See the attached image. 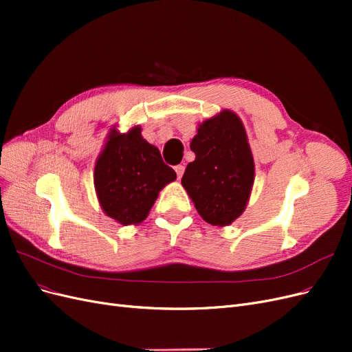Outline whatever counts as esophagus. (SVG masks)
I'll use <instances>...</instances> for the list:
<instances>
[{"label":"esophagus","mask_w":352,"mask_h":352,"mask_svg":"<svg viewBox=\"0 0 352 352\" xmlns=\"http://www.w3.org/2000/svg\"><path fill=\"white\" fill-rule=\"evenodd\" d=\"M175 170H176V175H177V177L180 179V177L184 176V172H185V166L179 164V166H176V167H175Z\"/></svg>","instance_id":"1"}]
</instances>
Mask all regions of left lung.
Listing matches in <instances>:
<instances>
[{
    "label": "left lung",
    "mask_w": 352,
    "mask_h": 352,
    "mask_svg": "<svg viewBox=\"0 0 352 352\" xmlns=\"http://www.w3.org/2000/svg\"><path fill=\"white\" fill-rule=\"evenodd\" d=\"M195 160L182 185L199 216L212 226H228L247 207L254 184V158L239 117L223 110L202 122L190 142Z\"/></svg>",
    "instance_id": "left-lung-1"
}]
</instances>
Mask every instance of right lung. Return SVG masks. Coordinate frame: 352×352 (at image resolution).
<instances>
[{
	"mask_svg": "<svg viewBox=\"0 0 352 352\" xmlns=\"http://www.w3.org/2000/svg\"><path fill=\"white\" fill-rule=\"evenodd\" d=\"M175 179L176 172L164 164L158 148L144 140L140 126L127 133L113 127L94 170L102 211L124 226L144 221L160 190Z\"/></svg>",
	"mask_w": 352,
	"mask_h": 352,
	"instance_id": "1",
	"label": "right lung"
}]
</instances>
